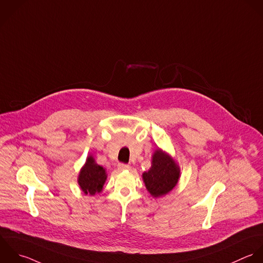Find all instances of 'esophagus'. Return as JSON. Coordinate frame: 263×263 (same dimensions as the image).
<instances>
[{"label":"esophagus","mask_w":263,"mask_h":263,"mask_svg":"<svg viewBox=\"0 0 263 263\" xmlns=\"http://www.w3.org/2000/svg\"><path fill=\"white\" fill-rule=\"evenodd\" d=\"M118 169H119L120 171L129 170V169H130V166L127 165V164H124V163H119V164H118Z\"/></svg>","instance_id":"34e87169"}]
</instances>
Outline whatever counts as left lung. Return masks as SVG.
Here are the masks:
<instances>
[{"label": "left lung", "instance_id": "1", "mask_svg": "<svg viewBox=\"0 0 263 263\" xmlns=\"http://www.w3.org/2000/svg\"><path fill=\"white\" fill-rule=\"evenodd\" d=\"M180 169L176 162L165 152L158 148L153 155L152 167L142 174L146 190L154 198L171 192L178 182Z\"/></svg>", "mask_w": 263, "mask_h": 263}]
</instances>
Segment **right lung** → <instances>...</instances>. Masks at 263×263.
<instances>
[{"label":"right lung","instance_id":"obj_1","mask_svg":"<svg viewBox=\"0 0 263 263\" xmlns=\"http://www.w3.org/2000/svg\"><path fill=\"white\" fill-rule=\"evenodd\" d=\"M106 178L105 169L96 164L92 156H89L80 171L78 183L85 195L93 196L102 191Z\"/></svg>","mask_w":263,"mask_h":263}]
</instances>
